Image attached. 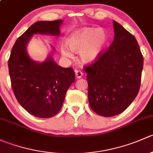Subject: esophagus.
Listing matches in <instances>:
<instances>
[{
  "mask_svg": "<svg viewBox=\"0 0 153 153\" xmlns=\"http://www.w3.org/2000/svg\"><path fill=\"white\" fill-rule=\"evenodd\" d=\"M75 77H76L77 78H81V77L83 76V75H84L83 72L80 70H75Z\"/></svg>",
  "mask_w": 153,
  "mask_h": 153,
  "instance_id": "34e87169",
  "label": "esophagus"
}]
</instances>
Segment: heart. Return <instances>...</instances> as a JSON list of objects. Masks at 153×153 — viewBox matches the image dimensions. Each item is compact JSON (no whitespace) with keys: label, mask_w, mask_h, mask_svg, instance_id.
Instances as JSON below:
<instances>
[{"label":"heart","mask_w":153,"mask_h":153,"mask_svg":"<svg viewBox=\"0 0 153 153\" xmlns=\"http://www.w3.org/2000/svg\"><path fill=\"white\" fill-rule=\"evenodd\" d=\"M107 42V35L103 29L84 28L72 32L67 39V45L72 51L79 53L80 60L84 64H92L101 57ZM61 52L67 58L73 54L67 46H61Z\"/></svg>","instance_id":"1"}]
</instances>
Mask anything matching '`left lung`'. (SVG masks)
I'll return each mask as SVG.
<instances>
[{
  "mask_svg": "<svg viewBox=\"0 0 153 153\" xmlns=\"http://www.w3.org/2000/svg\"><path fill=\"white\" fill-rule=\"evenodd\" d=\"M113 42L99 59L84 68L88 99L99 115L112 117L124 112L139 91L143 59L135 37L113 21Z\"/></svg>",
  "mask_w": 153,
  "mask_h": 153,
  "instance_id": "1",
  "label": "left lung"
}]
</instances>
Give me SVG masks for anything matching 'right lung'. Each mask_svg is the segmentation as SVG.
<instances>
[{"instance_id":"obj_1","label":"right lung","mask_w":153,"mask_h":153,"mask_svg":"<svg viewBox=\"0 0 153 153\" xmlns=\"http://www.w3.org/2000/svg\"><path fill=\"white\" fill-rule=\"evenodd\" d=\"M62 20L38 21L17 39L8 61L14 94L19 104L29 113L48 118L56 115L62 107L67 89L75 81L71 67L58 65L52 57L55 48L42 62L32 60L27 52V44L33 35L61 34Z\"/></svg>"}]
</instances>
